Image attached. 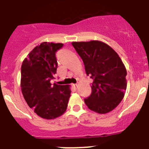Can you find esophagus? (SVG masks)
<instances>
[{
    "mask_svg": "<svg viewBox=\"0 0 149 149\" xmlns=\"http://www.w3.org/2000/svg\"><path fill=\"white\" fill-rule=\"evenodd\" d=\"M74 87L75 88H77V87H78V84H74Z\"/></svg>",
    "mask_w": 149,
    "mask_h": 149,
    "instance_id": "1",
    "label": "esophagus"
}]
</instances>
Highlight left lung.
Segmentation results:
<instances>
[{
  "instance_id": "obj_1",
  "label": "left lung",
  "mask_w": 149,
  "mask_h": 149,
  "mask_svg": "<svg viewBox=\"0 0 149 149\" xmlns=\"http://www.w3.org/2000/svg\"><path fill=\"white\" fill-rule=\"evenodd\" d=\"M93 79L92 93L85 99L87 107L98 114H107L120 104L127 88V70L112 48L99 40L72 42Z\"/></svg>"
}]
</instances>
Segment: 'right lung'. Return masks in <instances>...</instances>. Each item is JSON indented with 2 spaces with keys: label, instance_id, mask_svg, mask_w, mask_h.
I'll use <instances>...</instances> for the list:
<instances>
[{
  "label": "right lung",
  "instance_id": "add662e5",
  "mask_svg": "<svg viewBox=\"0 0 149 149\" xmlns=\"http://www.w3.org/2000/svg\"><path fill=\"white\" fill-rule=\"evenodd\" d=\"M62 46L63 43L42 42L30 51L22 64L23 96L34 112L46 120L62 115L71 95L70 85L51 83L58 66L56 52Z\"/></svg>",
  "mask_w": 149,
  "mask_h": 149
}]
</instances>
